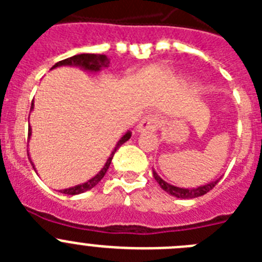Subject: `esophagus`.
I'll return each instance as SVG.
<instances>
[{
  "label": "esophagus",
  "mask_w": 262,
  "mask_h": 262,
  "mask_svg": "<svg viewBox=\"0 0 262 262\" xmlns=\"http://www.w3.org/2000/svg\"><path fill=\"white\" fill-rule=\"evenodd\" d=\"M159 127V119L155 115H147L142 122L138 124V133H154Z\"/></svg>",
  "instance_id": "34e87169"
}]
</instances>
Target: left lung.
I'll list each match as a JSON object with an SVG mask.
<instances>
[{"label": "left lung", "mask_w": 262, "mask_h": 262, "mask_svg": "<svg viewBox=\"0 0 262 262\" xmlns=\"http://www.w3.org/2000/svg\"><path fill=\"white\" fill-rule=\"evenodd\" d=\"M152 173H154V177L157 181V184L161 186V189H163L164 191H166V193L170 194V195L176 196V198H181V200H191V198L205 195L206 193H209L210 190H212L215 185H216L217 182H219V180H221V177H219L216 178V180H214V181L209 182V184L201 185V186L198 187H191V189H186V187H177L174 186V185H170L166 181H164L163 178L160 177V176L155 172V169L152 170Z\"/></svg>", "instance_id": "left-lung-1"}]
</instances>
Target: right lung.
Masks as SVG:
<instances>
[{
	"label": "right lung",
	"instance_id": "obj_1",
	"mask_svg": "<svg viewBox=\"0 0 262 262\" xmlns=\"http://www.w3.org/2000/svg\"><path fill=\"white\" fill-rule=\"evenodd\" d=\"M108 64H110V59H108L106 55H96V53H80V55H75V56L68 57V59L61 60V61L56 62V64H55V66H53L51 69L57 68V67H78V68L84 69V71H88V72H99L102 68H107ZM32 108H34V102L31 103V110ZM31 134H32L31 127L29 126V139H30V136H31ZM131 134H133L131 131H127V133L119 139V142L117 143L115 148L110 154V157H108L107 161L105 163L103 168L101 169V170H99V172L97 173L94 177H92L90 180H88V181L84 182V184L76 185V186L68 187V189H62V190H60V193L68 194V195H76V194H81V193H84V191H88V190H90V189H93V187L96 186V185L98 184L101 180H102L103 176L106 174L108 166H110V164H111V160H113V157H114V155H115V152H117L118 148H119L120 145L123 144V143H126L127 140L131 138ZM29 159H30V155H29ZM30 163H31L32 168L35 169L34 163L31 161V159H30Z\"/></svg>",
	"mask_w": 262,
	"mask_h": 262
}]
</instances>
